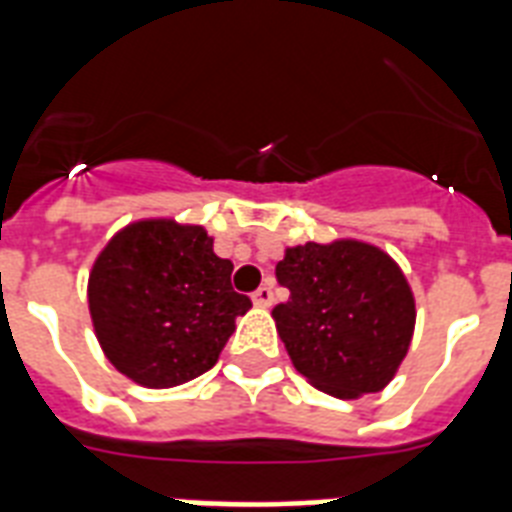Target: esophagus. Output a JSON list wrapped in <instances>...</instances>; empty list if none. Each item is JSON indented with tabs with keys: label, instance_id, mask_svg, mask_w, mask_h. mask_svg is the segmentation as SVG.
<instances>
[{
	"label": "esophagus",
	"instance_id": "obj_1",
	"mask_svg": "<svg viewBox=\"0 0 512 512\" xmlns=\"http://www.w3.org/2000/svg\"><path fill=\"white\" fill-rule=\"evenodd\" d=\"M252 303L260 305V308H268V305L273 303V289L268 287V284H263V287H257L255 292H252Z\"/></svg>",
	"mask_w": 512,
	"mask_h": 512
}]
</instances>
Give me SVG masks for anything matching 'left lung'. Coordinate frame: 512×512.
<instances>
[{
    "label": "left lung",
    "instance_id": "obj_1",
    "mask_svg": "<svg viewBox=\"0 0 512 512\" xmlns=\"http://www.w3.org/2000/svg\"><path fill=\"white\" fill-rule=\"evenodd\" d=\"M276 279L289 289L273 319L292 364L335 398L377 393L393 380L414 332V297L382 249L335 241L287 249Z\"/></svg>",
    "mask_w": 512,
    "mask_h": 512
}]
</instances>
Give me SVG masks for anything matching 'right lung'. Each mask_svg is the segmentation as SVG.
Listing matches in <instances>:
<instances>
[{
	"label": "right lung",
	"instance_id": "obj_1",
	"mask_svg": "<svg viewBox=\"0 0 512 512\" xmlns=\"http://www.w3.org/2000/svg\"><path fill=\"white\" fill-rule=\"evenodd\" d=\"M231 260L212 252L201 225H127L92 265L90 313L108 361L146 388H172L217 364L236 316Z\"/></svg>",
	"mask_w": 512,
	"mask_h": 512
}]
</instances>
